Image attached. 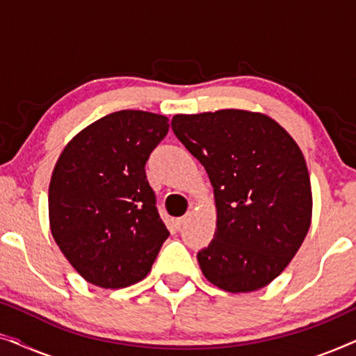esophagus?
Returning a JSON list of instances; mask_svg holds the SVG:
<instances>
[{
  "label": "esophagus",
  "instance_id": "1",
  "mask_svg": "<svg viewBox=\"0 0 356 356\" xmlns=\"http://www.w3.org/2000/svg\"><path fill=\"white\" fill-rule=\"evenodd\" d=\"M189 217H191V213H186V216L177 218V220H175V225H177L178 228H181V227L184 225V223H186V222L189 220Z\"/></svg>",
  "mask_w": 356,
  "mask_h": 356
}]
</instances>
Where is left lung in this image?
Instances as JSON below:
<instances>
[{
	"label": "left lung",
	"instance_id": "1",
	"mask_svg": "<svg viewBox=\"0 0 356 356\" xmlns=\"http://www.w3.org/2000/svg\"><path fill=\"white\" fill-rule=\"evenodd\" d=\"M172 129L204 165L216 196V235L197 252L204 277L230 293L269 285L311 225L309 173L298 144L277 121L246 110L175 115Z\"/></svg>",
	"mask_w": 356,
	"mask_h": 356
}]
</instances>
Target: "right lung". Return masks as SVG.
<instances>
[{"label":"right lung","instance_id":"add662e5","mask_svg":"<svg viewBox=\"0 0 356 356\" xmlns=\"http://www.w3.org/2000/svg\"><path fill=\"white\" fill-rule=\"evenodd\" d=\"M168 126L163 115L121 110L63 149L48 189L50 228L89 284L123 289L143 280L168 238L144 168Z\"/></svg>","mask_w":356,"mask_h":356}]
</instances>
